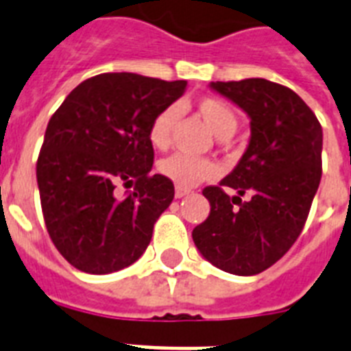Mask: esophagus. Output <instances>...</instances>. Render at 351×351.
<instances>
[{
  "label": "esophagus",
  "mask_w": 351,
  "mask_h": 351,
  "mask_svg": "<svg viewBox=\"0 0 351 351\" xmlns=\"http://www.w3.org/2000/svg\"><path fill=\"white\" fill-rule=\"evenodd\" d=\"M189 189H186V187H178L176 186V189H175V197L176 198H182V197H186V195H189Z\"/></svg>",
  "instance_id": "obj_1"
}]
</instances>
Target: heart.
<instances>
[{
	"instance_id": "heart-1",
	"label": "heart",
	"mask_w": 351,
	"mask_h": 351,
	"mask_svg": "<svg viewBox=\"0 0 351 351\" xmlns=\"http://www.w3.org/2000/svg\"><path fill=\"white\" fill-rule=\"evenodd\" d=\"M197 112L219 138H230L237 129V114L219 98H202L197 101ZM176 107H165L149 125V142L156 149H165L171 142V131L176 123ZM158 171L178 187H195L213 180L220 173L219 164L208 158H191L186 154H171L158 164Z\"/></svg>"
}]
</instances>
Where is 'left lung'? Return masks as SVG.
<instances>
[{"label": "left lung", "instance_id": "left-lung-1", "mask_svg": "<svg viewBox=\"0 0 351 351\" xmlns=\"http://www.w3.org/2000/svg\"><path fill=\"white\" fill-rule=\"evenodd\" d=\"M250 117V145L219 186L209 217L193 230L206 261L250 277L273 266L299 239L322 175V127L297 93L264 78L211 82ZM237 191L230 197L225 189ZM245 192L250 200L241 202Z\"/></svg>", "mask_w": 351, "mask_h": 351}]
</instances>
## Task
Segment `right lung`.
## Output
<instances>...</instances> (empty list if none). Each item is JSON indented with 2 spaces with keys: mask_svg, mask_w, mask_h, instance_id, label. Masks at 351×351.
I'll return each instance as SVG.
<instances>
[{
  "mask_svg": "<svg viewBox=\"0 0 351 351\" xmlns=\"http://www.w3.org/2000/svg\"><path fill=\"white\" fill-rule=\"evenodd\" d=\"M132 73H106L71 90L49 120L36 178L49 237L76 269L106 275L147 250L175 186L151 175L149 125L186 90ZM118 183L133 186L120 195Z\"/></svg>",
  "mask_w": 351,
  "mask_h": 351,
  "instance_id": "1",
  "label": "right lung"
}]
</instances>
